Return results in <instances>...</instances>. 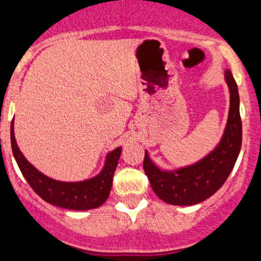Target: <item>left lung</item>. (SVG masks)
I'll list each match as a JSON object with an SVG mask.
<instances>
[{"instance_id": "8db88e82", "label": "left lung", "mask_w": 261, "mask_h": 261, "mask_svg": "<svg viewBox=\"0 0 261 261\" xmlns=\"http://www.w3.org/2000/svg\"><path fill=\"white\" fill-rule=\"evenodd\" d=\"M229 90V112L226 127L216 148L200 161L174 169H162L145 150L144 171L161 200L172 205H195L216 194L233 169L242 144L240 95L233 75L224 72Z\"/></svg>"}]
</instances>
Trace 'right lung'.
<instances>
[{
    "label": "right lung",
    "instance_id": "add662e5",
    "mask_svg": "<svg viewBox=\"0 0 261 261\" xmlns=\"http://www.w3.org/2000/svg\"><path fill=\"white\" fill-rule=\"evenodd\" d=\"M10 134H11L12 154L22 176L25 177L30 187L48 204L70 211H89V209L98 208L107 200L112 187L113 174L122 153L121 146L113 149L106 155L105 166L94 177L84 181L65 182L45 176L28 162L16 144L14 120L11 122Z\"/></svg>",
    "mask_w": 261,
    "mask_h": 261
}]
</instances>
